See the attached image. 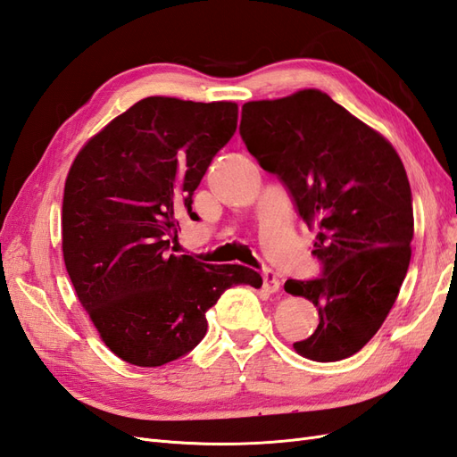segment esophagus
<instances>
[{"label": "esophagus", "mask_w": 457, "mask_h": 457, "mask_svg": "<svg viewBox=\"0 0 457 457\" xmlns=\"http://www.w3.org/2000/svg\"><path fill=\"white\" fill-rule=\"evenodd\" d=\"M262 287H265L269 294L278 292V289H280V280H278V276H276L274 270L267 269L265 272H262Z\"/></svg>", "instance_id": "34e87169"}]
</instances>
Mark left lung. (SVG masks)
<instances>
[{"mask_svg": "<svg viewBox=\"0 0 457 457\" xmlns=\"http://www.w3.org/2000/svg\"><path fill=\"white\" fill-rule=\"evenodd\" d=\"M240 135L316 228L322 276L284 289L314 303L318 328L294 349L316 362L361 351L393 309L411 257V190L383 135L318 89L242 106Z\"/></svg>", "mask_w": 457, "mask_h": 457, "instance_id": "obj_1", "label": "left lung"}]
</instances>
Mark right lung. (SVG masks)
<instances>
[{
  "instance_id": "right-lung-1",
  "label": "right lung",
  "mask_w": 457,
  "mask_h": 457,
  "mask_svg": "<svg viewBox=\"0 0 457 457\" xmlns=\"http://www.w3.org/2000/svg\"><path fill=\"white\" fill-rule=\"evenodd\" d=\"M237 103L146 96L79 150L62 198V255L76 295L106 347L156 368L190 353L225 289L261 274L175 255V210L237 131Z\"/></svg>"
}]
</instances>
